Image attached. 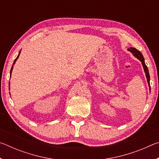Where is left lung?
Returning a JSON list of instances; mask_svg holds the SVG:
<instances>
[{
	"label": "left lung",
	"mask_w": 159,
	"mask_h": 159,
	"mask_svg": "<svg viewBox=\"0 0 159 159\" xmlns=\"http://www.w3.org/2000/svg\"><path fill=\"white\" fill-rule=\"evenodd\" d=\"M128 50L130 51V52H132V54H133V56H134V57H135L136 58H138V60L142 62V66H143L144 71L145 72V75H146V78H147V80L148 85H149V90H150V76H149V70H148L147 66H146V64H145L144 59L143 55H142V54L140 52H139V50H138L136 49V48H128Z\"/></svg>",
	"instance_id": "left-lung-1"
}]
</instances>
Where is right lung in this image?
<instances>
[{
	"label": "right lung",
	"instance_id": "obj_1",
	"mask_svg": "<svg viewBox=\"0 0 159 159\" xmlns=\"http://www.w3.org/2000/svg\"><path fill=\"white\" fill-rule=\"evenodd\" d=\"M20 52H21V50L20 51V52H19V55H18V56L17 57V58L15 59V61H14V62H13V64H12V68H11V70H10V77H11V74H12V69H13V66H14V64H15V62H16V61H17V59L19 58V56H20ZM9 85H10V83H9Z\"/></svg>",
	"mask_w": 159,
	"mask_h": 159
}]
</instances>
